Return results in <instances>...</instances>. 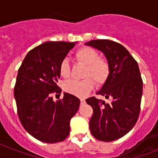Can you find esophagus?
Listing matches in <instances>:
<instances>
[{
  "instance_id": "esophagus-1",
  "label": "esophagus",
  "mask_w": 158,
  "mask_h": 158,
  "mask_svg": "<svg viewBox=\"0 0 158 158\" xmlns=\"http://www.w3.org/2000/svg\"><path fill=\"white\" fill-rule=\"evenodd\" d=\"M85 103H86V102H85L84 99H80V104H81V105H84Z\"/></svg>"
}]
</instances>
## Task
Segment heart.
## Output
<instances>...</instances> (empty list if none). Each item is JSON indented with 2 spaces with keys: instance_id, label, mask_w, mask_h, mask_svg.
I'll return each instance as SVG.
<instances>
[{
  "instance_id": "1",
  "label": "heart",
  "mask_w": 158,
  "mask_h": 158,
  "mask_svg": "<svg viewBox=\"0 0 158 158\" xmlns=\"http://www.w3.org/2000/svg\"><path fill=\"white\" fill-rule=\"evenodd\" d=\"M74 56L78 61L85 64L84 79L82 80H67L63 84V89L68 94L84 98L93 90L94 81L98 86L103 85L107 81L110 74V64L104 58H100L98 52L89 47L79 48ZM59 73L60 76L65 79L69 76L70 66L66 59L62 60L60 63Z\"/></svg>"
}]
</instances>
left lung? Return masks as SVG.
Here are the masks:
<instances>
[{
	"mask_svg": "<svg viewBox=\"0 0 158 158\" xmlns=\"http://www.w3.org/2000/svg\"><path fill=\"white\" fill-rule=\"evenodd\" d=\"M86 45L102 52L110 64V76L97 94L110 98V102L95 97L86 102L94 110L89 121L92 135L97 139L110 142L126 135L137 122L143 94L139 68L127 49L116 42L98 39Z\"/></svg>",
	"mask_w": 158,
	"mask_h": 158,
	"instance_id": "left-lung-1",
	"label": "left lung"
}]
</instances>
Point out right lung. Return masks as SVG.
Wrapping results in <instances>:
<instances>
[{"label": "right lung", "instance_id": "add662e5", "mask_svg": "<svg viewBox=\"0 0 158 158\" xmlns=\"http://www.w3.org/2000/svg\"><path fill=\"white\" fill-rule=\"evenodd\" d=\"M74 43L48 42L28 52L18 71L14 95L21 124L28 134L42 142H61L69 134V121L79 110L80 100L64 93L53 101L52 94L61 93L56 83L59 65Z\"/></svg>", "mask_w": 158, "mask_h": 158}]
</instances>
